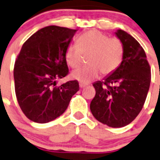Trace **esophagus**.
<instances>
[{
    "label": "esophagus",
    "instance_id": "esophagus-1",
    "mask_svg": "<svg viewBox=\"0 0 160 160\" xmlns=\"http://www.w3.org/2000/svg\"><path fill=\"white\" fill-rule=\"evenodd\" d=\"M87 85H88V84H84V83H81V82L80 83V88H85V87H86Z\"/></svg>",
    "mask_w": 160,
    "mask_h": 160
}]
</instances>
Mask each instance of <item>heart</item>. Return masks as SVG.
<instances>
[{"mask_svg":"<svg viewBox=\"0 0 160 160\" xmlns=\"http://www.w3.org/2000/svg\"><path fill=\"white\" fill-rule=\"evenodd\" d=\"M77 44H69L65 50L68 66L76 68L81 64L83 55H88L87 67L79 68L72 74V78L82 83L96 79L100 72L110 75L117 69L123 61L124 47L121 40L109 37L105 33L91 30L80 35Z\"/></svg>","mask_w":160,"mask_h":160,"instance_id":"obj_1","label":"heart"}]
</instances>
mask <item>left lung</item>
<instances>
[{
	"label": "left lung",
	"instance_id": "obj_1",
	"mask_svg": "<svg viewBox=\"0 0 160 160\" xmlns=\"http://www.w3.org/2000/svg\"><path fill=\"white\" fill-rule=\"evenodd\" d=\"M115 34L124 47L123 61L104 81L92 84L96 94L90 103L92 115L112 128L128 125L140 113L151 84V68L144 49L123 30Z\"/></svg>",
	"mask_w": 160,
	"mask_h": 160
}]
</instances>
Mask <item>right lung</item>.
Here are the masks:
<instances>
[{
  "label": "right lung",
  "mask_w": 160,
  "mask_h": 160,
  "mask_svg": "<svg viewBox=\"0 0 160 160\" xmlns=\"http://www.w3.org/2000/svg\"><path fill=\"white\" fill-rule=\"evenodd\" d=\"M76 30L48 26L27 40L17 56L14 78L16 98L32 121L45 123L64 113L79 89L77 80L60 86L56 81L69 73L65 50Z\"/></svg>",
  "instance_id": "1"
}]
</instances>
